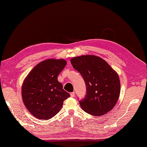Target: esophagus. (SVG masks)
<instances>
[{
  "instance_id": "esophagus-1",
  "label": "esophagus",
  "mask_w": 147,
  "mask_h": 147,
  "mask_svg": "<svg viewBox=\"0 0 147 147\" xmlns=\"http://www.w3.org/2000/svg\"><path fill=\"white\" fill-rule=\"evenodd\" d=\"M70 95H71V97H74V92H72V93H70Z\"/></svg>"
}]
</instances>
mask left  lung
Listing matches in <instances>:
<instances>
[{
	"label": "left lung",
	"mask_w": 147,
	"mask_h": 147,
	"mask_svg": "<svg viewBox=\"0 0 147 147\" xmlns=\"http://www.w3.org/2000/svg\"><path fill=\"white\" fill-rule=\"evenodd\" d=\"M71 63L86 84V95L79 101L83 110L95 116L111 111L120 95V81L116 72L104 59L95 55L73 57Z\"/></svg>",
	"instance_id": "left-lung-1"
}]
</instances>
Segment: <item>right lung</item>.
Instances as JSON below:
<instances>
[{"instance_id":"obj_1","label":"right lung","mask_w":147,"mask_h":147,"mask_svg":"<svg viewBox=\"0 0 147 147\" xmlns=\"http://www.w3.org/2000/svg\"><path fill=\"white\" fill-rule=\"evenodd\" d=\"M64 59H47L37 64L24 79L22 98L33 116L50 119L60 111L63 102L70 96L58 82L57 76L64 69Z\"/></svg>"}]
</instances>
